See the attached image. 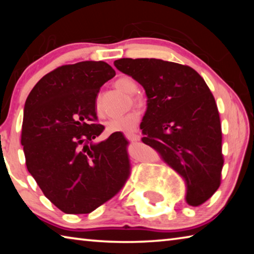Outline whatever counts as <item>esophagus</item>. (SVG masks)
Segmentation results:
<instances>
[{"label":"esophagus","mask_w":254,"mask_h":254,"mask_svg":"<svg viewBox=\"0 0 254 254\" xmlns=\"http://www.w3.org/2000/svg\"><path fill=\"white\" fill-rule=\"evenodd\" d=\"M126 136L127 140L132 141V142H136V141H140L141 139V136L139 134H135V133H127Z\"/></svg>","instance_id":"esophagus-1"}]
</instances>
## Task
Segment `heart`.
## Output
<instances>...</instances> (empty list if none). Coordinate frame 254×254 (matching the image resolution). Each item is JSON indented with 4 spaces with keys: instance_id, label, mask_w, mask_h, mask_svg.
<instances>
[{
    "instance_id": "heart-1",
    "label": "heart",
    "mask_w": 254,
    "mask_h": 254,
    "mask_svg": "<svg viewBox=\"0 0 254 254\" xmlns=\"http://www.w3.org/2000/svg\"><path fill=\"white\" fill-rule=\"evenodd\" d=\"M115 86L120 91L128 94V95H134L137 91V85L134 80L130 77H121L115 81ZM97 111H101V104L97 101L96 103ZM140 114L137 112H128V113L122 115V117L113 118L106 122V132L110 133H131L136 128L140 123Z\"/></svg>"
}]
</instances>
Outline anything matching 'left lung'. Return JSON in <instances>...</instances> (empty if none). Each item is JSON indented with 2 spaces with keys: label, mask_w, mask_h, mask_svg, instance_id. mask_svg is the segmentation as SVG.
Here are the masks:
<instances>
[{
  "label": "left lung",
  "mask_w": 254,
  "mask_h": 254,
  "mask_svg": "<svg viewBox=\"0 0 254 254\" xmlns=\"http://www.w3.org/2000/svg\"><path fill=\"white\" fill-rule=\"evenodd\" d=\"M114 66L147 94L142 142L184 178L189 205L205 203L220 187L224 158L220 114L204 78L191 67L154 58H122Z\"/></svg>",
  "instance_id": "left-lung-1"
}]
</instances>
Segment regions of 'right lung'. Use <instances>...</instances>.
I'll return each mask as SVG.
<instances>
[{
  "instance_id": "add662e5",
  "label": "right lung",
  "mask_w": 254,
  "mask_h": 254,
  "mask_svg": "<svg viewBox=\"0 0 254 254\" xmlns=\"http://www.w3.org/2000/svg\"><path fill=\"white\" fill-rule=\"evenodd\" d=\"M115 70L104 62L64 65L38 81L25 101L21 144L44 195L66 214H88L121 190L131 173L128 141L97 123L96 96Z\"/></svg>"
}]
</instances>
